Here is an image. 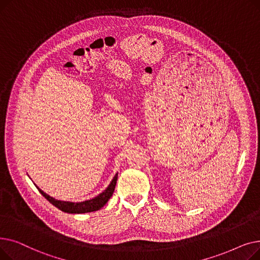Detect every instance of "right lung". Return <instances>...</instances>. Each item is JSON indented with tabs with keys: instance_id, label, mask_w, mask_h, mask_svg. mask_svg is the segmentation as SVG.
<instances>
[{
	"instance_id": "add662e5",
	"label": "right lung",
	"mask_w": 260,
	"mask_h": 260,
	"mask_svg": "<svg viewBox=\"0 0 260 260\" xmlns=\"http://www.w3.org/2000/svg\"><path fill=\"white\" fill-rule=\"evenodd\" d=\"M117 179H118V173L115 175V177L113 178L112 182L109 183V185L105 188V190L101 194H99L98 196H95L89 200H85V201H81V202H72V201H62V200H58L54 199L52 197H50L49 195H47L46 193H44L42 189L39 188L37 185V188L39 189V192L42 194L51 204H53L54 207L58 208L59 210H61L62 212L65 213H70V214H82V213H89V212H94L98 211L101 208H103L105 204L107 203V201L109 200L114 194V190L116 187V183H117Z\"/></svg>"
}]
</instances>
